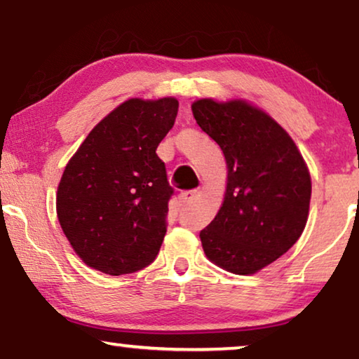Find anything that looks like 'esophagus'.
<instances>
[{"instance_id": "34e87169", "label": "esophagus", "mask_w": 359, "mask_h": 359, "mask_svg": "<svg viewBox=\"0 0 359 359\" xmlns=\"http://www.w3.org/2000/svg\"><path fill=\"white\" fill-rule=\"evenodd\" d=\"M195 197H197V190H187V192H182L179 195V200L182 205H189L194 202Z\"/></svg>"}]
</instances>
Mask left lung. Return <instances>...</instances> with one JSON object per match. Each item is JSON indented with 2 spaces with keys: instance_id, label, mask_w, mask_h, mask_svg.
<instances>
[{
  "instance_id": "left-lung-1",
  "label": "left lung",
  "mask_w": 359,
  "mask_h": 359,
  "mask_svg": "<svg viewBox=\"0 0 359 359\" xmlns=\"http://www.w3.org/2000/svg\"><path fill=\"white\" fill-rule=\"evenodd\" d=\"M192 111L228 167L222 208L200 231L203 251L233 274H255L302 235L312 195L309 169L285 130L243 100L203 98Z\"/></svg>"
}]
</instances>
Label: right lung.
I'll return each instance as SVG.
<instances>
[{"instance_id": "right-lung-1", "label": "right lung", "mask_w": 359, "mask_h": 359, "mask_svg": "<svg viewBox=\"0 0 359 359\" xmlns=\"http://www.w3.org/2000/svg\"><path fill=\"white\" fill-rule=\"evenodd\" d=\"M175 98H131L85 137L62 174L57 218L85 264L109 276L151 264L167 231L174 189L157 146L175 123Z\"/></svg>"}]
</instances>
